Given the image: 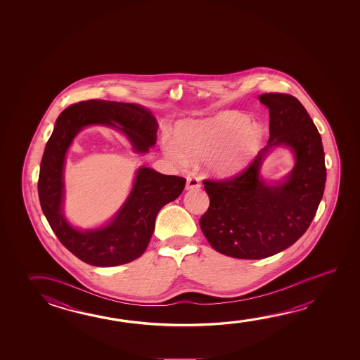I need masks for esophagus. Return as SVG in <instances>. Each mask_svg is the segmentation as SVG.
Masks as SVG:
<instances>
[{
    "instance_id": "1",
    "label": "esophagus",
    "mask_w": 360,
    "mask_h": 360,
    "mask_svg": "<svg viewBox=\"0 0 360 360\" xmlns=\"http://www.w3.org/2000/svg\"><path fill=\"white\" fill-rule=\"evenodd\" d=\"M200 179L195 174H188L187 176V184L186 188L187 189H197L200 188Z\"/></svg>"
}]
</instances>
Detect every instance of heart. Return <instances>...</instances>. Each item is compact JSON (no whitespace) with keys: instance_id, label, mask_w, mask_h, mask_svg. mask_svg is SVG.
I'll return each instance as SVG.
<instances>
[{"instance_id":"1","label":"heart","mask_w":360,"mask_h":360,"mask_svg":"<svg viewBox=\"0 0 360 360\" xmlns=\"http://www.w3.org/2000/svg\"><path fill=\"white\" fill-rule=\"evenodd\" d=\"M262 131L241 112H224L213 118L181 122L173 141L163 139L165 154L178 165L208 160L211 171L230 176L241 169L259 147Z\"/></svg>"}]
</instances>
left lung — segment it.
Here are the masks:
<instances>
[{"label":"left lung","mask_w":360,"mask_h":360,"mask_svg":"<svg viewBox=\"0 0 360 360\" xmlns=\"http://www.w3.org/2000/svg\"><path fill=\"white\" fill-rule=\"evenodd\" d=\"M259 101L270 114L269 146L233 177L202 181L210 207L200 230L216 251L235 259H265L294 245L324 195V149L307 109L283 93L259 95ZM280 143L292 147L297 165L286 183L267 186L259 179V167L266 149Z\"/></svg>","instance_id":"obj_1"}]
</instances>
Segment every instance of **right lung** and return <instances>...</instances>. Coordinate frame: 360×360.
I'll return each mask as SVG.
<instances>
[{
  "label": "right lung",
  "mask_w": 360,
  "mask_h": 360,
  "mask_svg": "<svg viewBox=\"0 0 360 360\" xmlns=\"http://www.w3.org/2000/svg\"><path fill=\"white\" fill-rule=\"evenodd\" d=\"M89 124L110 125L123 131L141 153L148 152L157 142L158 124L152 112L142 106L99 99L79 101L60 114L42 155L39 198L42 212L59 241L89 265H123L144 254L153 235L157 214L182 193L186 178L141 168L129 198L110 224L88 232L72 229L61 212L63 168L74 136Z\"/></svg>",
  "instance_id": "add662e5"
}]
</instances>
